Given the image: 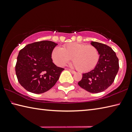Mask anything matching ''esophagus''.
Listing matches in <instances>:
<instances>
[{
    "instance_id": "obj_1",
    "label": "esophagus",
    "mask_w": 132,
    "mask_h": 132,
    "mask_svg": "<svg viewBox=\"0 0 132 132\" xmlns=\"http://www.w3.org/2000/svg\"><path fill=\"white\" fill-rule=\"evenodd\" d=\"M69 70L70 71V72L72 73V74H75V73H76V72L75 71H74V70H71V69H69Z\"/></svg>"
}]
</instances>
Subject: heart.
Instances as JSON below:
<instances>
[{"mask_svg":"<svg viewBox=\"0 0 132 132\" xmlns=\"http://www.w3.org/2000/svg\"><path fill=\"white\" fill-rule=\"evenodd\" d=\"M51 57L54 63L63 66L71 59L73 66L81 72L88 71L95 68L99 61L98 50L92 45L73 42L64 45L63 48H53Z\"/></svg>","mask_w":132,"mask_h":132,"instance_id":"1","label":"heart"}]
</instances>
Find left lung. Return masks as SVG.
<instances>
[{"label":"left lung","mask_w":132,"mask_h":132,"mask_svg":"<svg viewBox=\"0 0 132 132\" xmlns=\"http://www.w3.org/2000/svg\"><path fill=\"white\" fill-rule=\"evenodd\" d=\"M91 44L98 50L99 61L94 69L82 74L78 84L88 92L98 93L105 90L114 81L119 70V60L112 49L106 45L93 41Z\"/></svg>","instance_id":"left-lung-1"}]
</instances>
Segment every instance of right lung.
Instances as JSON below:
<instances>
[{"label": "right lung", "mask_w": 132, "mask_h": 132, "mask_svg": "<svg viewBox=\"0 0 132 132\" xmlns=\"http://www.w3.org/2000/svg\"><path fill=\"white\" fill-rule=\"evenodd\" d=\"M57 44L42 41L27 45L20 51L15 64L19 83L29 92L44 93L54 86L63 68L53 63L51 53Z\"/></svg>", "instance_id": "obj_1"}]
</instances>
